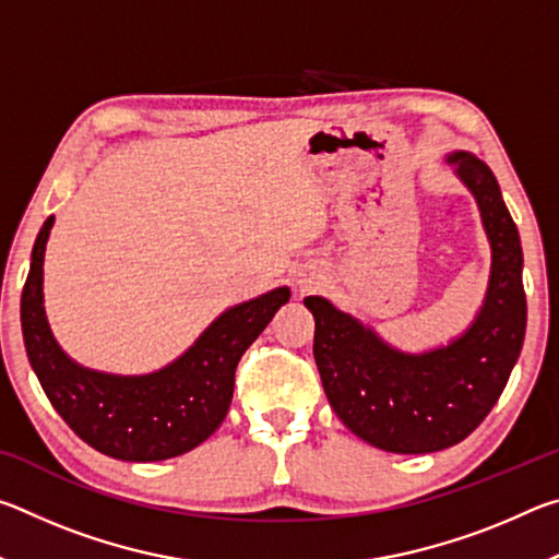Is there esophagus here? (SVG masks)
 I'll use <instances>...</instances> for the list:
<instances>
[{"instance_id": "34e87169", "label": "esophagus", "mask_w": 559, "mask_h": 559, "mask_svg": "<svg viewBox=\"0 0 559 559\" xmlns=\"http://www.w3.org/2000/svg\"><path fill=\"white\" fill-rule=\"evenodd\" d=\"M296 286H298L300 293H310V290H316L320 286V278L318 276H300L296 281Z\"/></svg>"}]
</instances>
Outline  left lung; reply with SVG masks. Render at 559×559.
Instances as JSON below:
<instances>
[{"label":"left lung","mask_w":559,"mask_h":559,"mask_svg":"<svg viewBox=\"0 0 559 559\" xmlns=\"http://www.w3.org/2000/svg\"><path fill=\"white\" fill-rule=\"evenodd\" d=\"M447 165L476 200L490 243L484 306L459 337L404 353L328 298L302 300L316 318L313 355L330 406L355 437L392 453H433L466 439L506 390L525 337L523 249L498 179L463 150Z\"/></svg>","instance_id":"left-lung-1"}]
</instances>
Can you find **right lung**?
<instances>
[{"mask_svg": "<svg viewBox=\"0 0 559 559\" xmlns=\"http://www.w3.org/2000/svg\"><path fill=\"white\" fill-rule=\"evenodd\" d=\"M53 216L32 249L22 290V333L32 370L61 419L100 453L120 461L182 456L219 429L234 396L241 355L290 298L281 286L239 302L214 320L182 355L147 374L88 370L63 353L46 320L44 253Z\"/></svg>", "mask_w": 559, "mask_h": 559, "instance_id": "right-lung-1", "label": "right lung"}]
</instances>
